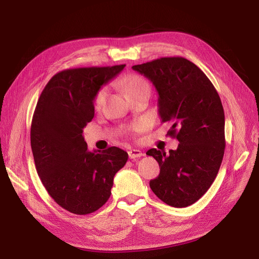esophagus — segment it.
I'll use <instances>...</instances> for the list:
<instances>
[{"instance_id":"obj_1","label":"esophagus","mask_w":259,"mask_h":259,"mask_svg":"<svg viewBox=\"0 0 259 259\" xmlns=\"http://www.w3.org/2000/svg\"><path fill=\"white\" fill-rule=\"evenodd\" d=\"M143 155H144V153L140 150H137V149H131V150L128 151V156H130V159H132V160L138 159Z\"/></svg>"}]
</instances>
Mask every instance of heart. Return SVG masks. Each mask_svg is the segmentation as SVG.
I'll use <instances>...</instances> for the list:
<instances>
[{
	"label": "heart",
	"mask_w": 259,
	"mask_h": 259,
	"mask_svg": "<svg viewBox=\"0 0 259 259\" xmlns=\"http://www.w3.org/2000/svg\"><path fill=\"white\" fill-rule=\"evenodd\" d=\"M122 86L123 90L125 92V94H130L132 92H135L142 88H146V86H149L147 81L144 79L143 76H140L138 74L132 73V74H127L125 75L122 79ZM107 94V89L106 88H101L95 96V100H94V104H95L96 107H99L106 97ZM139 126L135 127L138 128Z\"/></svg>",
	"instance_id": "heart-1"
}]
</instances>
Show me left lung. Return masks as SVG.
Returning <instances> with one entry per match:
<instances>
[{"label":"left lung","instance_id":"left-lung-1","mask_svg":"<svg viewBox=\"0 0 259 259\" xmlns=\"http://www.w3.org/2000/svg\"><path fill=\"white\" fill-rule=\"evenodd\" d=\"M133 69L154 85L162 123H171L167 135L179 142L167 154L154 148L147 151L160 165L151 190L170 206H189L208 190L224 158L222 100L204 72L186 58L163 57Z\"/></svg>","mask_w":259,"mask_h":259}]
</instances>
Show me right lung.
Listing matches in <instances>:
<instances>
[{"mask_svg":"<svg viewBox=\"0 0 259 259\" xmlns=\"http://www.w3.org/2000/svg\"><path fill=\"white\" fill-rule=\"evenodd\" d=\"M124 67L64 70L52 77L37 100L30 132L37 175L54 201L76 215L105 204L114 175L128 159L117 147L91 152L83 137L95 113L97 92Z\"/></svg>","mask_w":259,"mask_h":259,"instance_id":"right-lung-1","label":"right lung"}]
</instances>
